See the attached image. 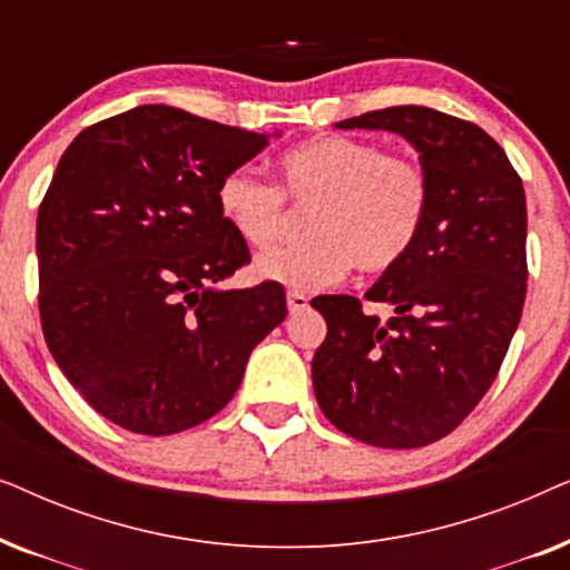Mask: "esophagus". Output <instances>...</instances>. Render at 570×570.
Returning <instances> with one entry per match:
<instances>
[{
    "label": "esophagus",
    "instance_id": "esophagus-1",
    "mask_svg": "<svg viewBox=\"0 0 570 570\" xmlns=\"http://www.w3.org/2000/svg\"><path fill=\"white\" fill-rule=\"evenodd\" d=\"M308 308V295L301 293V291H291L287 293V311L291 314H301V311Z\"/></svg>",
    "mask_w": 570,
    "mask_h": 570
}]
</instances>
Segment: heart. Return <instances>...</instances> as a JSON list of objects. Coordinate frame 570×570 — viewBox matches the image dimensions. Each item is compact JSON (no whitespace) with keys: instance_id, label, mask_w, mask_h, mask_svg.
Instances as JSON below:
<instances>
[{"instance_id":"b5f03b06","label":"heart","mask_w":570,"mask_h":570,"mask_svg":"<svg viewBox=\"0 0 570 570\" xmlns=\"http://www.w3.org/2000/svg\"><path fill=\"white\" fill-rule=\"evenodd\" d=\"M279 181L252 168H233L215 191L225 225L252 248L277 240L287 202L303 213L308 236L272 248L254 262V275L293 291L337 283L353 267L381 275L417 244L431 215V178L404 153H384L371 139L324 135L285 150Z\"/></svg>"}]
</instances>
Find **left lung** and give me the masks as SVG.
Listing matches in <instances>:
<instances>
[{"label": "left lung", "instance_id": "obj_1", "mask_svg": "<svg viewBox=\"0 0 570 570\" xmlns=\"http://www.w3.org/2000/svg\"><path fill=\"white\" fill-rule=\"evenodd\" d=\"M386 129L415 145L431 178L417 244L365 298L311 301L326 318L316 402L332 425L381 449L443 439L493 384L527 298V197L503 147L478 124L425 106H392L337 124Z\"/></svg>", "mask_w": 570, "mask_h": 570}]
</instances>
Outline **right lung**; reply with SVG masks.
I'll list each match as a JSON object with an SVG mask.
<instances>
[{
  "label": "right lung",
  "instance_id": "obj_1",
  "mask_svg": "<svg viewBox=\"0 0 570 570\" xmlns=\"http://www.w3.org/2000/svg\"><path fill=\"white\" fill-rule=\"evenodd\" d=\"M267 139L139 106L61 155L36 223L41 330L69 384L111 423L142 435L205 423L285 318L279 283L215 285L252 262L217 213V184Z\"/></svg>",
  "mask_w": 570,
  "mask_h": 570
}]
</instances>
